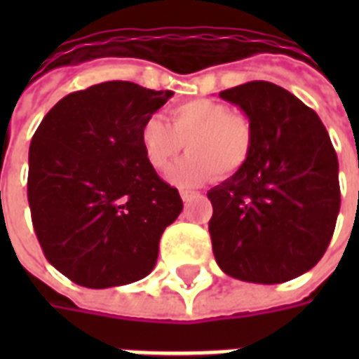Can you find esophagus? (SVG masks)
<instances>
[{
  "label": "esophagus",
  "instance_id": "esophagus-1",
  "mask_svg": "<svg viewBox=\"0 0 359 359\" xmlns=\"http://www.w3.org/2000/svg\"><path fill=\"white\" fill-rule=\"evenodd\" d=\"M197 196H199V194H197V191H191V190H180V197H182V201H184V203L191 201V199H194V197H197Z\"/></svg>",
  "mask_w": 359,
  "mask_h": 359
}]
</instances>
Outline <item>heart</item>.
<instances>
[{
    "instance_id": "heart-1",
    "label": "heart",
    "mask_w": 359,
    "mask_h": 359,
    "mask_svg": "<svg viewBox=\"0 0 359 359\" xmlns=\"http://www.w3.org/2000/svg\"><path fill=\"white\" fill-rule=\"evenodd\" d=\"M147 162L163 171L179 152L190 151L171 171L179 186H199L214 175L231 177L250 162L255 134L250 119L233 114L227 104L210 98H191L169 109V124L149 117L140 130Z\"/></svg>"
}]
</instances>
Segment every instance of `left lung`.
Returning <instances> with one entry per match:
<instances>
[{
    "label": "left lung",
    "instance_id": "left-lung-1",
    "mask_svg": "<svg viewBox=\"0 0 359 359\" xmlns=\"http://www.w3.org/2000/svg\"><path fill=\"white\" fill-rule=\"evenodd\" d=\"M219 97L248 115L250 162L214 186L212 251L227 276L285 283L311 270L328 248L341 207L339 162L311 108L270 81H248Z\"/></svg>",
    "mask_w": 359,
    "mask_h": 359
}]
</instances>
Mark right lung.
<instances>
[{"instance_id": "add662e5", "label": "right lung", "mask_w": 359, "mask_h": 359, "mask_svg": "<svg viewBox=\"0 0 359 359\" xmlns=\"http://www.w3.org/2000/svg\"><path fill=\"white\" fill-rule=\"evenodd\" d=\"M171 91L104 81L61 98L29 145L27 201L44 257L87 289L134 283L151 273L163 229L182 210L140 130Z\"/></svg>"}]
</instances>
